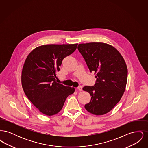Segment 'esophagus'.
<instances>
[{"instance_id": "1", "label": "esophagus", "mask_w": 148, "mask_h": 148, "mask_svg": "<svg viewBox=\"0 0 148 148\" xmlns=\"http://www.w3.org/2000/svg\"><path fill=\"white\" fill-rule=\"evenodd\" d=\"M77 89L80 92H81V91L83 90V89H82V86H79L77 87Z\"/></svg>"}]
</instances>
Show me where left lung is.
<instances>
[{"instance_id":"8db88e82","label":"left lung","mask_w":148,"mask_h":148,"mask_svg":"<svg viewBox=\"0 0 148 148\" xmlns=\"http://www.w3.org/2000/svg\"><path fill=\"white\" fill-rule=\"evenodd\" d=\"M77 49L89 71L94 72L97 78L94 86H85L83 88L91 96L85 108L94 115L106 114L117 104L125 92L127 64L119 51L106 43L79 44Z\"/></svg>"}]
</instances>
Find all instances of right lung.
I'll list each match as a JSON object with an SVG mask.
<instances>
[{
  "instance_id": "1",
  "label": "right lung",
  "mask_w": 148,
  "mask_h": 148,
  "mask_svg": "<svg viewBox=\"0 0 148 148\" xmlns=\"http://www.w3.org/2000/svg\"><path fill=\"white\" fill-rule=\"evenodd\" d=\"M77 44H48L35 48L27 57L21 72V85L25 95L41 112L51 116L62 109L66 98L75 89L56 83V73L66 56Z\"/></svg>"
}]
</instances>
